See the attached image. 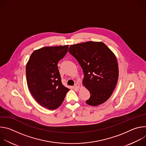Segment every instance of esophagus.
I'll return each instance as SVG.
<instances>
[{
  "instance_id": "obj_1",
  "label": "esophagus",
  "mask_w": 146,
  "mask_h": 146,
  "mask_svg": "<svg viewBox=\"0 0 146 146\" xmlns=\"http://www.w3.org/2000/svg\"><path fill=\"white\" fill-rule=\"evenodd\" d=\"M74 86H75V88H77V89H79L80 88V84H79V83H78V82L76 83Z\"/></svg>"
}]
</instances>
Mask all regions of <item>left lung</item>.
<instances>
[{"instance_id": "obj_1", "label": "left lung", "mask_w": 146, "mask_h": 146, "mask_svg": "<svg viewBox=\"0 0 146 146\" xmlns=\"http://www.w3.org/2000/svg\"><path fill=\"white\" fill-rule=\"evenodd\" d=\"M69 52L77 59L84 73L82 84L91 94L86 103L96 106L108 100L118 78L114 54L105 43L98 41L71 45Z\"/></svg>"}]
</instances>
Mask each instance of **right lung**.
Instances as JSON below:
<instances>
[{"label": "right lung", "mask_w": 146, "mask_h": 146, "mask_svg": "<svg viewBox=\"0 0 146 146\" xmlns=\"http://www.w3.org/2000/svg\"><path fill=\"white\" fill-rule=\"evenodd\" d=\"M69 46L44 47L31 54L26 67L28 88L37 102L54 110L63 102L69 90L62 84L58 62L68 52Z\"/></svg>", "instance_id": "obj_1"}]
</instances>
